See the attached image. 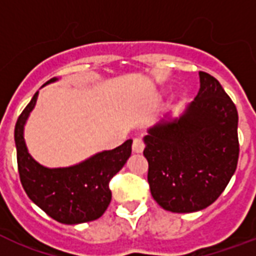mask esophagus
<instances>
[{"label": "esophagus", "mask_w": 256, "mask_h": 256, "mask_svg": "<svg viewBox=\"0 0 256 256\" xmlns=\"http://www.w3.org/2000/svg\"><path fill=\"white\" fill-rule=\"evenodd\" d=\"M144 148V142L140 138H136L132 140V152H142Z\"/></svg>", "instance_id": "obj_1"}]
</instances>
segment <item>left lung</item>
Returning a JSON list of instances; mask_svg holds the SVG:
<instances>
[{
  "label": "left lung",
  "mask_w": 256,
  "mask_h": 256,
  "mask_svg": "<svg viewBox=\"0 0 256 256\" xmlns=\"http://www.w3.org/2000/svg\"><path fill=\"white\" fill-rule=\"evenodd\" d=\"M200 88L178 118L148 130L144 156L152 198L171 212H195L214 203L238 164V112L212 76L199 72Z\"/></svg>",
  "instance_id": "8db88e82"
}]
</instances>
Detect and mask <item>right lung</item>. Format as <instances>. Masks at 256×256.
<instances>
[{
  "label": "right lung",
  "instance_id": "right-lung-1",
  "mask_svg": "<svg viewBox=\"0 0 256 256\" xmlns=\"http://www.w3.org/2000/svg\"><path fill=\"white\" fill-rule=\"evenodd\" d=\"M56 81L58 78H52L45 85ZM37 98L38 92L18 116L14 128L22 187L28 196L57 222L78 224L96 220L110 204L112 191L108 183L132 156V140H128L112 150L96 152L74 166L45 168L30 156L24 140L25 124Z\"/></svg>",
  "mask_w": 256,
  "mask_h": 256
}]
</instances>
